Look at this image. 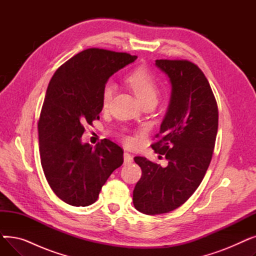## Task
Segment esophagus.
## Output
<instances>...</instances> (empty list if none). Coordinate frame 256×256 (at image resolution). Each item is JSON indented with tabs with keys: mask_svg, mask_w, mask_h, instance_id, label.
Instances as JSON below:
<instances>
[{
	"mask_svg": "<svg viewBox=\"0 0 256 256\" xmlns=\"http://www.w3.org/2000/svg\"><path fill=\"white\" fill-rule=\"evenodd\" d=\"M124 165H128L132 162V156L128 152H124Z\"/></svg>",
	"mask_w": 256,
	"mask_h": 256,
	"instance_id": "obj_1",
	"label": "esophagus"
}]
</instances>
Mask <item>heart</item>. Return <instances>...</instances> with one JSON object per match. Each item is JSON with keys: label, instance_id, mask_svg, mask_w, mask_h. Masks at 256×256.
<instances>
[{"label": "heart", "instance_id": "obj_1", "mask_svg": "<svg viewBox=\"0 0 256 256\" xmlns=\"http://www.w3.org/2000/svg\"><path fill=\"white\" fill-rule=\"evenodd\" d=\"M126 82L128 86L132 89L134 93L143 104L144 102L156 100L158 98V86L152 74L145 68H138L130 72ZM114 84L108 83L102 90V104L106 106L110 102L113 93H114Z\"/></svg>", "mask_w": 256, "mask_h": 256}]
</instances>
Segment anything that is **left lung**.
Masks as SVG:
<instances>
[{
	"mask_svg": "<svg viewBox=\"0 0 256 256\" xmlns=\"http://www.w3.org/2000/svg\"><path fill=\"white\" fill-rule=\"evenodd\" d=\"M156 66L168 76L171 96L158 140L152 147L165 156L168 165L136 156L142 176L132 192L136 210L154 216L180 208L196 191L210 166L218 132L217 102L199 67L186 60H156Z\"/></svg>",
	"mask_w": 256,
	"mask_h": 256,
	"instance_id": "left-lung-1",
	"label": "left lung"
}]
</instances>
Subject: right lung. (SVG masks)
Wrapping results in <instances>:
<instances>
[{
    "label": "right lung",
    "instance_id": "1",
    "mask_svg": "<svg viewBox=\"0 0 256 256\" xmlns=\"http://www.w3.org/2000/svg\"><path fill=\"white\" fill-rule=\"evenodd\" d=\"M137 59L126 52L88 48L66 61L50 80L38 121L39 152L46 178L74 206L96 202L102 186L124 163V150L104 139L83 143L84 124L100 119L108 80Z\"/></svg>",
    "mask_w": 256,
    "mask_h": 256
}]
</instances>
